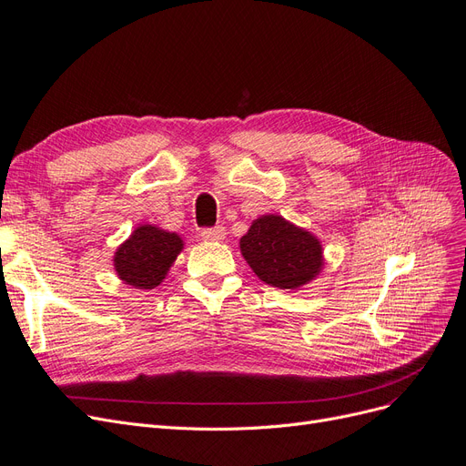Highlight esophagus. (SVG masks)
I'll return each instance as SVG.
<instances>
[{
  "instance_id": "esophagus-1",
  "label": "esophagus",
  "mask_w": 466,
  "mask_h": 466,
  "mask_svg": "<svg viewBox=\"0 0 466 466\" xmlns=\"http://www.w3.org/2000/svg\"><path fill=\"white\" fill-rule=\"evenodd\" d=\"M200 237L204 238V240H223L226 238V229H223L221 226H218V228H206V229H202L200 231Z\"/></svg>"
}]
</instances>
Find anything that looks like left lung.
I'll return each instance as SVG.
<instances>
[{
  "mask_svg": "<svg viewBox=\"0 0 466 466\" xmlns=\"http://www.w3.org/2000/svg\"><path fill=\"white\" fill-rule=\"evenodd\" d=\"M240 252L254 274L271 287L297 289L322 269V245L309 231L279 216H262L240 238Z\"/></svg>",
  "mask_w": 466,
  "mask_h": 466,
  "instance_id": "obj_1",
  "label": "left lung"
}]
</instances>
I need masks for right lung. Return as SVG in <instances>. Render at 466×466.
I'll list each match as a JSON object with an SVG mask.
<instances>
[{
    "instance_id": "right-lung-1",
    "label": "right lung",
    "mask_w": 466,
    "mask_h": 466,
    "mask_svg": "<svg viewBox=\"0 0 466 466\" xmlns=\"http://www.w3.org/2000/svg\"><path fill=\"white\" fill-rule=\"evenodd\" d=\"M183 248L177 233L152 226L138 228L116 252L117 276L137 289H154L166 278Z\"/></svg>"
}]
</instances>
